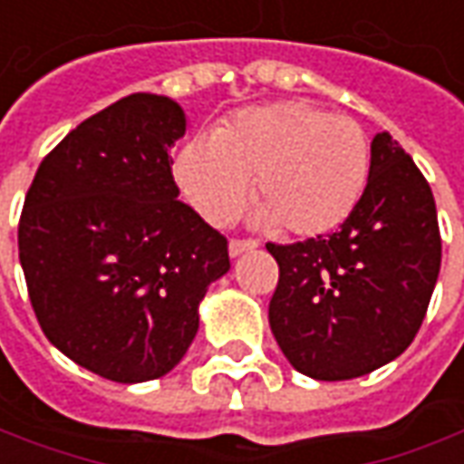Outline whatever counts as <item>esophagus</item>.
Wrapping results in <instances>:
<instances>
[{"label":"esophagus","instance_id":"esophagus-1","mask_svg":"<svg viewBox=\"0 0 464 464\" xmlns=\"http://www.w3.org/2000/svg\"><path fill=\"white\" fill-rule=\"evenodd\" d=\"M254 248H258V244L256 241H251V238H233L231 244H228V254L236 258V256H241V254L254 251Z\"/></svg>","mask_w":464,"mask_h":464}]
</instances>
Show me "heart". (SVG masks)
Here are the masks:
<instances>
[{
  "mask_svg": "<svg viewBox=\"0 0 464 464\" xmlns=\"http://www.w3.org/2000/svg\"><path fill=\"white\" fill-rule=\"evenodd\" d=\"M368 172L363 126L304 101L246 109L216 134L188 141L178 160L179 188L208 223H228L254 178L261 200L254 220L282 223L292 236H320L345 223Z\"/></svg>",
  "mask_w": 464,
  "mask_h": 464,
  "instance_id": "obj_1",
  "label": "heart"
}]
</instances>
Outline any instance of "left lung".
Instances as JSON below:
<instances>
[{
    "label": "left lung",
    "instance_id": "obj_1",
    "mask_svg": "<svg viewBox=\"0 0 464 464\" xmlns=\"http://www.w3.org/2000/svg\"><path fill=\"white\" fill-rule=\"evenodd\" d=\"M279 264L269 324L286 361L317 381L391 363L417 338L442 264L430 182L381 131L351 218L330 236L266 244Z\"/></svg>",
    "mask_w": 464,
    "mask_h": 464
}]
</instances>
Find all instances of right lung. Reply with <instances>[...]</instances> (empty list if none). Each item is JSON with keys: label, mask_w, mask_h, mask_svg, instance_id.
Instances as JSON below:
<instances>
[{"label": "right lung", "mask_w": 464, "mask_h": 464, "mask_svg": "<svg viewBox=\"0 0 464 464\" xmlns=\"http://www.w3.org/2000/svg\"><path fill=\"white\" fill-rule=\"evenodd\" d=\"M185 111L131 93L47 154L24 198L20 264L45 338L116 383L169 373L198 333L228 241L178 200L169 147Z\"/></svg>", "instance_id": "obj_1"}]
</instances>
